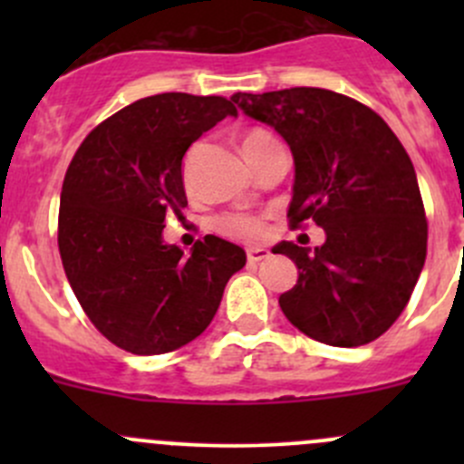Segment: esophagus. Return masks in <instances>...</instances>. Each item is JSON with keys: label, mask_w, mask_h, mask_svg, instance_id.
Wrapping results in <instances>:
<instances>
[{"label": "esophagus", "mask_w": 464, "mask_h": 464, "mask_svg": "<svg viewBox=\"0 0 464 464\" xmlns=\"http://www.w3.org/2000/svg\"><path fill=\"white\" fill-rule=\"evenodd\" d=\"M269 258V251L262 249V246H256V249H246V260L251 262V265H256V262Z\"/></svg>", "instance_id": "obj_1"}]
</instances>
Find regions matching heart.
<instances>
[{"label":"heart","mask_w":464,"mask_h":464,"mask_svg":"<svg viewBox=\"0 0 464 464\" xmlns=\"http://www.w3.org/2000/svg\"><path fill=\"white\" fill-rule=\"evenodd\" d=\"M269 134L260 132V130H254V132L245 134L242 139V145L251 143V141H258V139H266ZM215 227L218 231H222L224 236L228 237H237V240H258L262 236V219L258 215H251V213H224L215 219Z\"/></svg>","instance_id":"b5f03b06"}]
</instances>
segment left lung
I'll return each mask as SVG.
<instances>
[{"label":"left lung","instance_id":"obj_1","mask_svg":"<svg viewBox=\"0 0 464 464\" xmlns=\"http://www.w3.org/2000/svg\"><path fill=\"white\" fill-rule=\"evenodd\" d=\"M233 101L292 150L294 227L312 219L325 231L314 249H271L298 266L280 310L321 343H371L404 312L427 258V218L404 145L371 107L330 89L237 92Z\"/></svg>","mask_w":464,"mask_h":464}]
</instances>
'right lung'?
Returning a JSON list of instances; mask_svg holds the SVG:
<instances>
[{
	"instance_id": "right-lung-1",
	"label": "right lung",
	"mask_w": 464,
	"mask_h": 464,
	"mask_svg": "<svg viewBox=\"0 0 464 464\" xmlns=\"http://www.w3.org/2000/svg\"><path fill=\"white\" fill-rule=\"evenodd\" d=\"M233 98L157 93L102 121L69 163L58 246L89 321L132 354L172 353L208 327L242 246L206 236L184 254L163 240L188 206L186 150L227 116Z\"/></svg>"
}]
</instances>
